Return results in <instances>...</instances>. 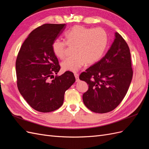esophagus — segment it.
Segmentation results:
<instances>
[{
	"mask_svg": "<svg viewBox=\"0 0 149 149\" xmlns=\"http://www.w3.org/2000/svg\"><path fill=\"white\" fill-rule=\"evenodd\" d=\"M74 76L76 78V82H78L79 79V74L78 73H74Z\"/></svg>",
	"mask_w": 149,
	"mask_h": 149,
	"instance_id": "esophagus-1",
	"label": "esophagus"
}]
</instances>
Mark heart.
Listing matches in <instances>:
<instances>
[{"label": "heart", "mask_w": 149, "mask_h": 149, "mask_svg": "<svg viewBox=\"0 0 149 149\" xmlns=\"http://www.w3.org/2000/svg\"><path fill=\"white\" fill-rule=\"evenodd\" d=\"M66 42L56 39L52 43L53 52L62 59L66 46H74L73 56L62 61V69L66 71H78L85 63L92 65L100 60L105 53L108 44L106 31L101 28L92 29L75 25L64 34Z\"/></svg>", "instance_id": "obj_1"}]
</instances>
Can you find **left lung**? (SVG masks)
Here are the masks:
<instances>
[{"instance_id": "obj_1", "label": "left lung", "mask_w": 149, "mask_h": 149, "mask_svg": "<svg viewBox=\"0 0 149 149\" xmlns=\"http://www.w3.org/2000/svg\"><path fill=\"white\" fill-rule=\"evenodd\" d=\"M132 76L129 48L116 32L114 42L106 55L79 76L89 85L83 95L84 105L96 113L114 110L125 97Z\"/></svg>"}]
</instances>
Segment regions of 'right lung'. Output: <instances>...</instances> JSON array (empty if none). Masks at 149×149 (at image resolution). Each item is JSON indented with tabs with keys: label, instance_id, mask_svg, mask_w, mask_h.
Instances as JSON below:
<instances>
[{
	"label": "right lung",
	"instance_id": "obj_1",
	"mask_svg": "<svg viewBox=\"0 0 149 149\" xmlns=\"http://www.w3.org/2000/svg\"><path fill=\"white\" fill-rule=\"evenodd\" d=\"M66 26L46 24L38 26L29 34L18 53L15 63L18 89L26 102L39 112H49L60 108L65 91L75 82L71 71L54 77L60 66L53 52L52 43Z\"/></svg>",
	"mask_w": 149,
	"mask_h": 149
}]
</instances>
